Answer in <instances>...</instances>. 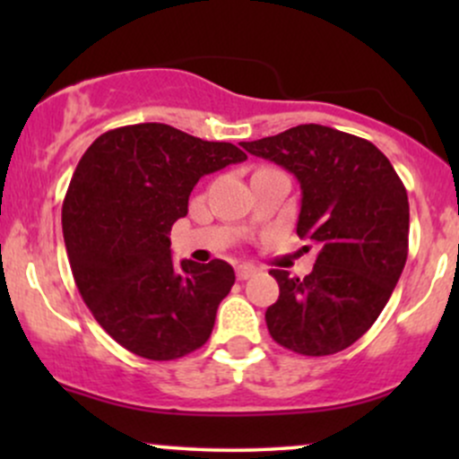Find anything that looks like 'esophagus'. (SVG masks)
Returning <instances> with one entry per match:
<instances>
[{
  "mask_svg": "<svg viewBox=\"0 0 459 459\" xmlns=\"http://www.w3.org/2000/svg\"><path fill=\"white\" fill-rule=\"evenodd\" d=\"M255 273H256V267H252V265L237 267V278H239V281H247V278H252Z\"/></svg>",
  "mask_w": 459,
  "mask_h": 459,
  "instance_id": "34e87169",
  "label": "esophagus"
}]
</instances>
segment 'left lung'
<instances>
[{
  "mask_svg": "<svg viewBox=\"0 0 459 459\" xmlns=\"http://www.w3.org/2000/svg\"><path fill=\"white\" fill-rule=\"evenodd\" d=\"M241 146L298 178V235L319 246L308 276L270 272L281 296L265 310L267 330L296 354H336L380 317L403 272L410 207L402 178L371 142L324 125Z\"/></svg>",
  "mask_w": 459,
  "mask_h": 459,
  "instance_id": "8db88e82",
  "label": "left lung"
}]
</instances>
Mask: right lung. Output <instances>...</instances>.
<instances>
[{
	"mask_svg": "<svg viewBox=\"0 0 459 459\" xmlns=\"http://www.w3.org/2000/svg\"><path fill=\"white\" fill-rule=\"evenodd\" d=\"M246 160L230 142L161 123L112 129L83 152L62 204L66 255L86 307L125 350L175 360L207 343L235 272L220 259L175 265L168 235L200 177Z\"/></svg>",
	"mask_w": 459,
	"mask_h": 459,
	"instance_id": "add662e5",
	"label": "right lung"
}]
</instances>
